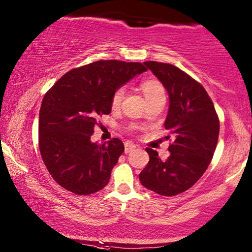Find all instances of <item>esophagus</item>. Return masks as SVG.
I'll return each mask as SVG.
<instances>
[{"label": "esophagus", "instance_id": "34e87169", "mask_svg": "<svg viewBox=\"0 0 252 252\" xmlns=\"http://www.w3.org/2000/svg\"><path fill=\"white\" fill-rule=\"evenodd\" d=\"M135 148H136V147H135V144H133L132 142H126V143H125V153L132 152Z\"/></svg>", "mask_w": 252, "mask_h": 252}]
</instances>
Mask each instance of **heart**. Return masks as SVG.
Masks as SVG:
<instances>
[{
    "label": "heart",
    "mask_w": 252,
    "mask_h": 252,
    "mask_svg": "<svg viewBox=\"0 0 252 252\" xmlns=\"http://www.w3.org/2000/svg\"><path fill=\"white\" fill-rule=\"evenodd\" d=\"M140 89L142 93L144 94L147 101H152L156 99H161V97L166 96L165 87L160 83L158 79L155 78H147L143 79L140 84ZM124 99V90L118 89L115 91V93L111 96V107L116 109L118 108L122 101Z\"/></svg>",
    "instance_id": "1"
}]
</instances>
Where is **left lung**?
<instances>
[{
	"instance_id": "8db88e82",
	"label": "left lung",
	"mask_w": 252,
	"mask_h": 252,
	"mask_svg": "<svg viewBox=\"0 0 252 252\" xmlns=\"http://www.w3.org/2000/svg\"><path fill=\"white\" fill-rule=\"evenodd\" d=\"M144 64L168 92L165 128L175 140L166 160L147 149L150 160L140 181L160 195H177L193 187L209 166L216 150L220 119L205 87L187 72L170 63L147 61Z\"/></svg>"
}]
</instances>
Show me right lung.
I'll use <instances>...</instances> for the list:
<instances>
[{
	"instance_id": "right-lung-1",
	"label": "right lung",
	"mask_w": 252,
	"mask_h": 252,
	"mask_svg": "<svg viewBox=\"0 0 252 252\" xmlns=\"http://www.w3.org/2000/svg\"><path fill=\"white\" fill-rule=\"evenodd\" d=\"M147 71L140 63L100 60L64 74L43 97L38 145L44 165L60 187L89 195L109 183L124 152L119 138L91 141L97 118L111 112L116 90Z\"/></svg>"
}]
</instances>
